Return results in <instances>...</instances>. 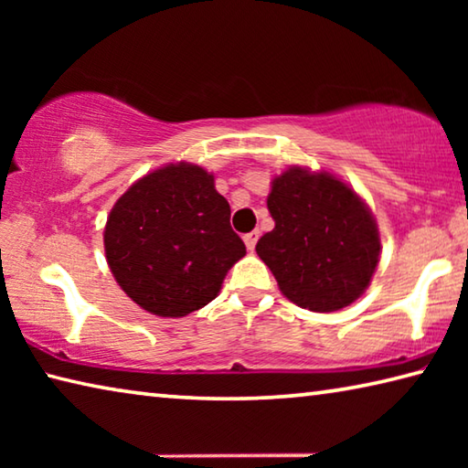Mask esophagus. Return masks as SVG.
<instances>
[{"label": "esophagus", "mask_w": 468, "mask_h": 468, "mask_svg": "<svg viewBox=\"0 0 468 468\" xmlns=\"http://www.w3.org/2000/svg\"><path fill=\"white\" fill-rule=\"evenodd\" d=\"M258 237H260L258 231H251V233H245V235H243V241H245V245H248L250 251H253V248H256Z\"/></svg>", "instance_id": "obj_1"}]
</instances>
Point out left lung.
Segmentation results:
<instances>
[{"label":"left lung","instance_id":"obj_1","mask_svg":"<svg viewBox=\"0 0 468 468\" xmlns=\"http://www.w3.org/2000/svg\"><path fill=\"white\" fill-rule=\"evenodd\" d=\"M274 218L258 256L282 295L312 312H336L363 295L379 262V233L366 202L330 173L291 167L268 194Z\"/></svg>","mask_w":468,"mask_h":468}]
</instances>
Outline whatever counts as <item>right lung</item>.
I'll list each match as a JSON object with an SVG mask.
<instances>
[{
    "label": "right lung",
    "mask_w": 468,
    "mask_h": 468,
    "mask_svg": "<svg viewBox=\"0 0 468 468\" xmlns=\"http://www.w3.org/2000/svg\"><path fill=\"white\" fill-rule=\"evenodd\" d=\"M215 177L177 163L138 179L111 208L107 264L132 301L161 318L208 305L245 245Z\"/></svg>",
    "instance_id": "right-lung-1"
}]
</instances>
